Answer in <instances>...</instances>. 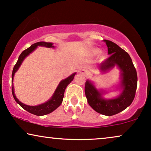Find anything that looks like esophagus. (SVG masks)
I'll list each match as a JSON object with an SVG mask.
<instances>
[{
	"instance_id": "esophagus-1",
	"label": "esophagus",
	"mask_w": 151,
	"mask_h": 151,
	"mask_svg": "<svg viewBox=\"0 0 151 151\" xmlns=\"http://www.w3.org/2000/svg\"><path fill=\"white\" fill-rule=\"evenodd\" d=\"M80 72H81V73L83 74H87V72L84 70H81V71H80Z\"/></svg>"
}]
</instances>
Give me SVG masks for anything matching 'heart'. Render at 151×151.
<instances>
[{
    "label": "heart",
    "mask_w": 151,
    "mask_h": 151,
    "mask_svg": "<svg viewBox=\"0 0 151 151\" xmlns=\"http://www.w3.org/2000/svg\"><path fill=\"white\" fill-rule=\"evenodd\" d=\"M92 53H93V55H98V54H99V53H100V50H99V49H93V51H92ZM102 58H104V57L102 56Z\"/></svg>",
    "instance_id": "obj_1"
}]
</instances>
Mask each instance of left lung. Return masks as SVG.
I'll use <instances>...</instances> for the list:
<instances>
[{
	"instance_id": "8db88e82",
	"label": "left lung",
	"mask_w": 151,
	"mask_h": 151,
	"mask_svg": "<svg viewBox=\"0 0 151 151\" xmlns=\"http://www.w3.org/2000/svg\"><path fill=\"white\" fill-rule=\"evenodd\" d=\"M108 47L110 56L100 64L103 72L117 65L122 71L123 93L117 98L104 100L101 93L89 81L85 83V94L89 105L99 114L113 116L125 109L132 102L137 87V74L129 55L113 42L104 40Z\"/></svg>"
}]
</instances>
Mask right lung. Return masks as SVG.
<instances>
[{
    "instance_id": "right-lung-1",
    "label": "right lung",
    "mask_w": 151,
    "mask_h": 151,
    "mask_svg": "<svg viewBox=\"0 0 151 151\" xmlns=\"http://www.w3.org/2000/svg\"><path fill=\"white\" fill-rule=\"evenodd\" d=\"M37 46H42V47H48V48H50V47H53V44L51 42H36L35 44H33L30 47H28V49H25L24 51H22V53H21L19 57L18 60H17V63L15 64L14 66V68H13L12 70V81H13V77H14V73L17 71V70L19 69L21 64L23 62V60H24V58H26V56H28V54H30L32 51H33L36 49V47ZM76 73L72 74L71 76H70L69 77H68L67 79L63 80L59 83V85L57 87V88L55 91L54 94L52 96L50 100H49L48 102L44 103V104H40L38 106H28L26 105V104H23L19 101L18 99L16 98L15 96L14 93V87L12 85V95L14 97V99L15 101L18 103L19 105L22 106L23 109H24L25 110L29 112L30 114H33L34 115L36 116H44L46 115V114H50L53 111H54L63 102V100L64 97V93L65 91V88L68 86V84L71 82L74 79V75H75Z\"/></svg>"
}]
</instances>
